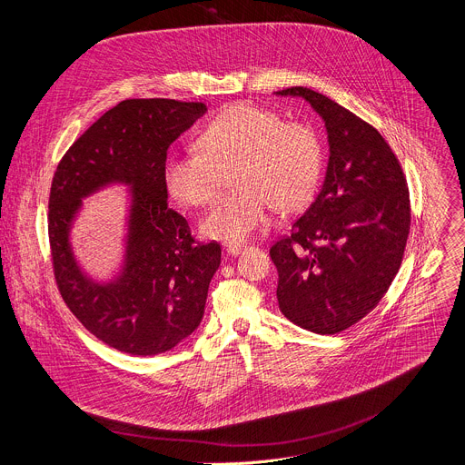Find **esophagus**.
I'll return each mask as SVG.
<instances>
[{"label": "esophagus", "instance_id": "1", "mask_svg": "<svg viewBox=\"0 0 465 465\" xmlns=\"http://www.w3.org/2000/svg\"><path fill=\"white\" fill-rule=\"evenodd\" d=\"M244 250H246V246H244V244H230V246L226 248V252H228L230 255H233V257H235V255H239V253H242Z\"/></svg>", "mask_w": 465, "mask_h": 465}]
</instances>
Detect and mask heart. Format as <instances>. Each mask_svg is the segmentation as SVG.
<instances>
[{"mask_svg": "<svg viewBox=\"0 0 465 465\" xmlns=\"http://www.w3.org/2000/svg\"><path fill=\"white\" fill-rule=\"evenodd\" d=\"M198 147L167 158L165 183L182 204L206 206L233 173L235 191L201 221L204 237L226 244L250 239L267 223L271 206L283 213L307 206L323 165L314 126L253 103L224 108L204 126Z\"/></svg>", "mask_w": 465, "mask_h": 465, "instance_id": "heart-1", "label": "heart"}]
</instances>
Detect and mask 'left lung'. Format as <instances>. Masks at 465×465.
<instances>
[{
	"instance_id": "8db88e82",
	"label": "left lung",
	"mask_w": 465,
	"mask_h": 465,
	"mask_svg": "<svg viewBox=\"0 0 465 465\" xmlns=\"http://www.w3.org/2000/svg\"><path fill=\"white\" fill-rule=\"evenodd\" d=\"M322 117L329 160L322 189L289 237L271 248L278 303L296 325L335 335L364 318L401 267L411 201L405 174L379 132L329 97L303 86Z\"/></svg>"
}]
</instances>
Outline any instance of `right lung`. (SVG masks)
Returning <instances> with one entry per match:
<instances>
[{"label": "right lung", "mask_w": 465, "mask_h": 465, "mask_svg": "<svg viewBox=\"0 0 465 465\" xmlns=\"http://www.w3.org/2000/svg\"><path fill=\"white\" fill-rule=\"evenodd\" d=\"M203 103L126 99L103 114L60 160L49 194V242L58 291L99 341L130 355H158L187 339L204 316L221 264L217 242L196 244L187 221L169 208V145ZM127 189L122 261L104 281L92 277L73 248L86 197Z\"/></svg>", "instance_id": "right-lung-1"}]
</instances>
